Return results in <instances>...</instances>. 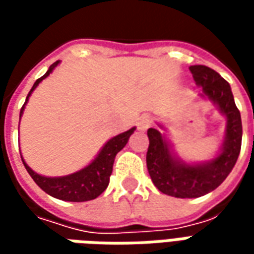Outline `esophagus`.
<instances>
[{
	"mask_svg": "<svg viewBox=\"0 0 254 254\" xmlns=\"http://www.w3.org/2000/svg\"><path fill=\"white\" fill-rule=\"evenodd\" d=\"M149 125H151V117L143 116L138 118L137 127L140 129V130H147Z\"/></svg>",
	"mask_w": 254,
	"mask_h": 254,
	"instance_id": "1",
	"label": "esophagus"
}]
</instances>
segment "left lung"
<instances>
[{
    "label": "left lung",
    "mask_w": 254,
    "mask_h": 254,
    "mask_svg": "<svg viewBox=\"0 0 254 254\" xmlns=\"http://www.w3.org/2000/svg\"><path fill=\"white\" fill-rule=\"evenodd\" d=\"M197 85L218 106L227 118L226 137L220 154L211 162L187 165L173 156L170 145L155 127H149L147 169L154 185L162 193L178 198H193L207 194L222 184L238 159L242 143V122L230 84L218 72L205 65L189 67Z\"/></svg>",
    "instance_id": "obj_1"
}]
</instances>
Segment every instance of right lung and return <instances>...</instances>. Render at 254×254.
I'll list each match as a JSON object with an SVG mask.
<instances>
[{
	"label": "right lung",
	"instance_id": "1",
	"mask_svg": "<svg viewBox=\"0 0 254 254\" xmlns=\"http://www.w3.org/2000/svg\"><path fill=\"white\" fill-rule=\"evenodd\" d=\"M58 63L60 61L50 65L49 70L34 83L32 88L27 95L24 105L20 110V117L23 114L25 103L30 98V95L32 94V91L38 87V84L41 83L43 78H46L53 72V69L57 66ZM134 129L136 127H132L127 132L110 138L105 144V147L100 149L98 156L92 160V163H89L87 167H84L77 173L69 174V176L56 177V178L43 177L41 174H36L35 171L31 170L30 167L27 166V163L23 160V158H21V160H23L25 169L28 171V174L32 177V180L35 181L36 185L41 188L42 190L46 191L47 194L56 197V198H60V200H64V201L81 202L94 200L106 190V188L109 185V181H110L116 155L127 145V140L130 137V134L134 132Z\"/></svg>",
	"mask_w": 254,
	"mask_h": 254
}]
</instances>
